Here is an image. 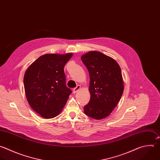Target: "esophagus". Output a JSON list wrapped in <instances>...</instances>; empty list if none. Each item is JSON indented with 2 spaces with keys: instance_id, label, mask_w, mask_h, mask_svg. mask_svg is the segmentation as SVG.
Here are the masks:
<instances>
[{
  "instance_id": "esophagus-1",
  "label": "esophagus",
  "mask_w": 160,
  "mask_h": 160,
  "mask_svg": "<svg viewBox=\"0 0 160 160\" xmlns=\"http://www.w3.org/2000/svg\"><path fill=\"white\" fill-rule=\"evenodd\" d=\"M80 88V85H77L75 88H74L73 89V93H77V91H78Z\"/></svg>"
}]
</instances>
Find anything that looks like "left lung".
Wrapping results in <instances>:
<instances>
[{
	"label": "left lung",
	"instance_id": "1",
	"mask_svg": "<svg viewBox=\"0 0 160 160\" xmlns=\"http://www.w3.org/2000/svg\"><path fill=\"white\" fill-rule=\"evenodd\" d=\"M90 76V99L84 106L85 114L95 119L109 116L124 90L121 70L116 60L98 51L82 56Z\"/></svg>",
	"mask_w": 160,
	"mask_h": 160
}]
</instances>
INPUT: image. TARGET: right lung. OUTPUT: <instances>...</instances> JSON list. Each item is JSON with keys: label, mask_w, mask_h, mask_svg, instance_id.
Wrapping results in <instances>:
<instances>
[{"label": "right lung", "mask_w": 160, "mask_h": 160, "mask_svg": "<svg viewBox=\"0 0 160 160\" xmlns=\"http://www.w3.org/2000/svg\"><path fill=\"white\" fill-rule=\"evenodd\" d=\"M72 55V53L44 55L25 72L24 85L28 102L44 118L57 116L72 92L66 85L64 72V67Z\"/></svg>", "instance_id": "add662e5"}]
</instances>
